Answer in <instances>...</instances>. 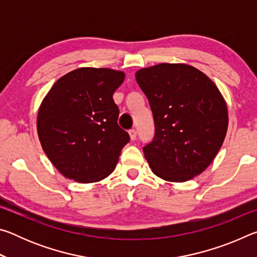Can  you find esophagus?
Masks as SVG:
<instances>
[{
	"label": "esophagus",
	"mask_w": 257,
	"mask_h": 257,
	"mask_svg": "<svg viewBox=\"0 0 257 257\" xmlns=\"http://www.w3.org/2000/svg\"><path fill=\"white\" fill-rule=\"evenodd\" d=\"M129 136H130V139H132V141H135V139H136V136H137L136 130H135V129L129 130Z\"/></svg>",
	"instance_id": "obj_1"
}]
</instances>
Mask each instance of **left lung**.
I'll list each match as a JSON object with an SVG mask.
<instances>
[{
	"instance_id": "obj_1",
	"label": "left lung",
	"mask_w": 257,
	"mask_h": 257,
	"mask_svg": "<svg viewBox=\"0 0 257 257\" xmlns=\"http://www.w3.org/2000/svg\"><path fill=\"white\" fill-rule=\"evenodd\" d=\"M136 80L153 112L154 138L143 149L152 171L171 182L201 175L228 130V108L219 88L205 73L185 63L139 69Z\"/></svg>"
}]
</instances>
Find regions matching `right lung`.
<instances>
[{
  "instance_id": "1",
  "label": "right lung",
  "mask_w": 257,
  "mask_h": 257,
  "mask_svg": "<svg viewBox=\"0 0 257 257\" xmlns=\"http://www.w3.org/2000/svg\"><path fill=\"white\" fill-rule=\"evenodd\" d=\"M124 72L78 68L54 82L42 101L37 133L43 151L58 171L81 184L114 171L129 135L118 125L113 93Z\"/></svg>"
}]
</instances>
